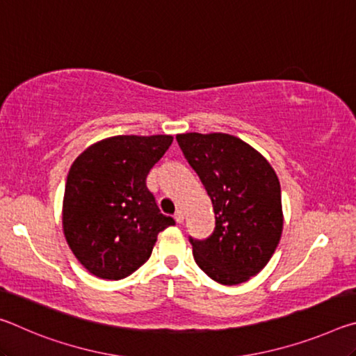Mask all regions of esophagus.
I'll use <instances>...</instances> for the list:
<instances>
[{
    "label": "esophagus",
    "instance_id": "obj_1",
    "mask_svg": "<svg viewBox=\"0 0 356 356\" xmlns=\"http://www.w3.org/2000/svg\"><path fill=\"white\" fill-rule=\"evenodd\" d=\"M174 220H176L177 222H184V212H182V210H177V212L174 213Z\"/></svg>",
    "mask_w": 356,
    "mask_h": 356
}]
</instances>
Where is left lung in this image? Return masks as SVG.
I'll return each instance as SVG.
<instances>
[{
  "mask_svg": "<svg viewBox=\"0 0 356 356\" xmlns=\"http://www.w3.org/2000/svg\"><path fill=\"white\" fill-rule=\"evenodd\" d=\"M176 140L215 212L207 238L188 237L195 261L220 284H242L268 264L280 243V180L257 150L232 135L184 134Z\"/></svg>",
  "mask_w": 356,
  "mask_h": 356,
  "instance_id": "1",
  "label": "left lung"
}]
</instances>
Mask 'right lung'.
<instances>
[{
  "instance_id": "obj_1",
  "label": "right lung",
  "mask_w": 356,
  "mask_h": 356,
  "mask_svg": "<svg viewBox=\"0 0 356 356\" xmlns=\"http://www.w3.org/2000/svg\"><path fill=\"white\" fill-rule=\"evenodd\" d=\"M172 136L122 135L88 147L72 165L64 191V236L92 275L122 280L152 254L156 236L176 225L147 188L149 171Z\"/></svg>"
}]
</instances>
